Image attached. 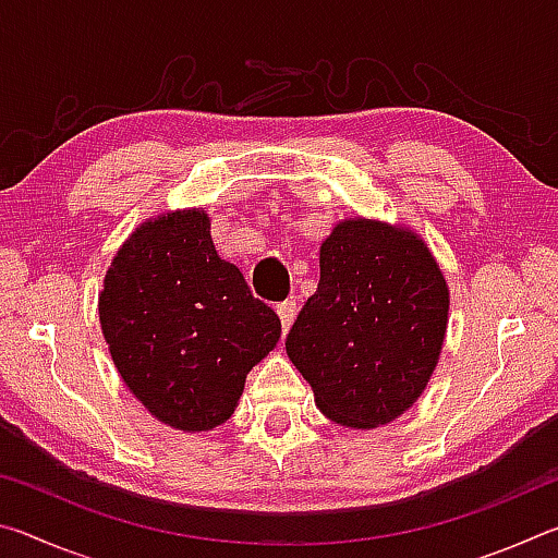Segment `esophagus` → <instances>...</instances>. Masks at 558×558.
Listing matches in <instances>:
<instances>
[{
  "label": "esophagus",
  "mask_w": 558,
  "mask_h": 558,
  "mask_svg": "<svg viewBox=\"0 0 558 558\" xmlns=\"http://www.w3.org/2000/svg\"><path fill=\"white\" fill-rule=\"evenodd\" d=\"M276 313H278V317H280L282 332H288L290 325L295 323V315H298V305H295V300H286V302H280V305L276 307Z\"/></svg>",
  "instance_id": "obj_1"
}]
</instances>
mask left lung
Listing matches in <instances>:
<instances>
[{"label":"left lung","instance_id":"1","mask_svg":"<svg viewBox=\"0 0 558 558\" xmlns=\"http://www.w3.org/2000/svg\"><path fill=\"white\" fill-rule=\"evenodd\" d=\"M448 310V282L428 243L403 223L354 216L319 245L317 292L286 349L329 421L379 428L426 391Z\"/></svg>","mask_w":558,"mask_h":558}]
</instances>
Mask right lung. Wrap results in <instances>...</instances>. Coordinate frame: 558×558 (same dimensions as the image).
<instances>
[{"label": "right lung", "instance_id": "obj_1", "mask_svg": "<svg viewBox=\"0 0 558 558\" xmlns=\"http://www.w3.org/2000/svg\"><path fill=\"white\" fill-rule=\"evenodd\" d=\"M112 364L165 426L202 433L231 418L280 319L223 260L204 209L145 219L112 256L98 295Z\"/></svg>", "mask_w": 558, "mask_h": 558}]
</instances>
